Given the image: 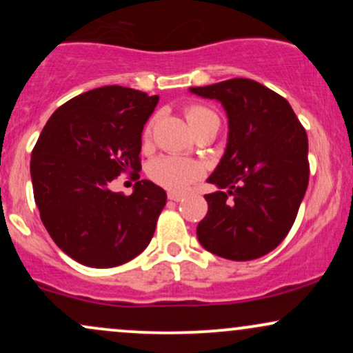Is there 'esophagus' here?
<instances>
[{"mask_svg":"<svg viewBox=\"0 0 353 353\" xmlns=\"http://www.w3.org/2000/svg\"><path fill=\"white\" fill-rule=\"evenodd\" d=\"M168 197H169V201H174V202H179L181 199H182V194H177V192H169L168 194Z\"/></svg>","mask_w":353,"mask_h":353,"instance_id":"obj_1","label":"esophagus"}]
</instances>
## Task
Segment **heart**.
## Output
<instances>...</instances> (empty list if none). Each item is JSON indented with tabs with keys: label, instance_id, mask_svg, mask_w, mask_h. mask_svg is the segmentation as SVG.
<instances>
[{
	"label": "heart",
	"instance_id": "b5f03b06",
	"mask_svg": "<svg viewBox=\"0 0 353 353\" xmlns=\"http://www.w3.org/2000/svg\"><path fill=\"white\" fill-rule=\"evenodd\" d=\"M214 112L204 106H189L185 109V119L190 128H196L205 117L212 116ZM145 137L151 134V124L145 128ZM149 177L163 188L172 192H182L199 179L202 174V165L197 161L181 156H159L149 164Z\"/></svg>",
	"mask_w": 353,
	"mask_h": 353
}]
</instances>
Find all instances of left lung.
Returning <instances> with one entry per match:
<instances>
[{
	"mask_svg": "<svg viewBox=\"0 0 353 353\" xmlns=\"http://www.w3.org/2000/svg\"><path fill=\"white\" fill-rule=\"evenodd\" d=\"M192 94L216 99L229 121L228 144L208 182L209 210L197 239L209 252L252 261L289 234L309 185V141L294 109L257 81L234 78Z\"/></svg>",
	"mask_w": 353,
	"mask_h": 353,
	"instance_id": "obj_1",
	"label": "left lung"
}]
</instances>
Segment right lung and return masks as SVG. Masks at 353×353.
I'll return each instance as SVG.
<instances>
[{"label": "right lung", "instance_id": "obj_1", "mask_svg": "<svg viewBox=\"0 0 353 353\" xmlns=\"http://www.w3.org/2000/svg\"><path fill=\"white\" fill-rule=\"evenodd\" d=\"M157 101L131 88H96L56 109L41 131L31 154L34 201L52 241L79 264H125L151 242L165 190L148 179L131 196L109 185L141 171V134Z\"/></svg>", "mask_w": 353, "mask_h": 353}]
</instances>
